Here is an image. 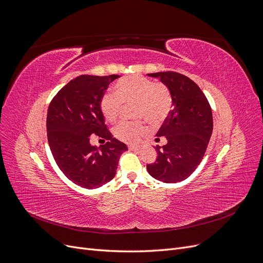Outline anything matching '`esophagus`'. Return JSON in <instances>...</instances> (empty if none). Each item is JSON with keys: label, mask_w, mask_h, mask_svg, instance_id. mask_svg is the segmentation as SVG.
<instances>
[{"label": "esophagus", "mask_w": 263, "mask_h": 263, "mask_svg": "<svg viewBox=\"0 0 263 263\" xmlns=\"http://www.w3.org/2000/svg\"><path fill=\"white\" fill-rule=\"evenodd\" d=\"M128 149L129 150H133V151H137L140 149V147H137V146H128Z\"/></svg>", "instance_id": "obj_1"}]
</instances>
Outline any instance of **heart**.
I'll return each mask as SVG.
<instances>
[{"label": "heart", "instance_id": "b5f03b06", "mask_svg": "<svg viewBox=\"0 0 263 263\" xmlns=\"http://www.w3.org/2000/svg\"><path fill=\"white\" fill-rule=\"evenodd\" d=\"M136 103L135 116L144 118L153 125L161 124L172 107V95L163 83H155L141 76L121 79L114 86V93H106L101 100V110L106 121L114 123L121 113L123 104ZM148 132L141 123H121L114 129L115 137L127 144H137Z\"/></svg>", "mask_w": 263, "mask_h": 263}]
</instances>
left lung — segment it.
Masks as SVG:
<instances>
[{"mask_svg":"<svg viewBox=\"0 0 263 263\" xmlns=\"http://www.w3.org/2000/svg\"><path fill=\"white\" fill-rule=\"evenodd\" d=\"M160 79L172 95V109L157 136L165 137L166 145L156 147V161L147 164L153 178L164 183L187 179L201 163L213 133L210 103L190 78L173 71L148 73Z\"/></svg>","mask_w":263,"mask_h":263,"instance_id":"obj_1","label":"left lung"}]
</instances>
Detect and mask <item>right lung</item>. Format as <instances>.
Returning <instances> with one entry per match:
<instances>
[{"instance_id":"1","label":"right lung","mask_w":263,"mask_h":263,"mask_svg":"<svg viewBox=\"0 0 263 263\" xmlns=\"http://www.w3.org/2000/svg\"><path fill=\"white\" fill-rule=\"evenodd\" d=\"M117 74L79 76L55 94L47 113V137L54 161L77 185L97 189L112 180L119 157L127 150L106 128L101 100ZM94 136L108 141L98 148Z\"/></svg>"}]
</instances>
